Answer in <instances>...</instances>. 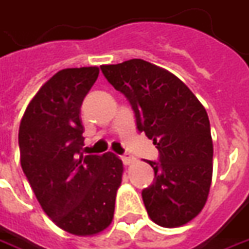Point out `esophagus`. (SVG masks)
I'll return each mask as SVG.
<instances>
[{"instance_id": "obj_1", "label": "esophagus", "mask_w": 249, "mask_h": 249, "mask_svg": "<svg viewBox=\"0 0 249 249\" xmlns=\"http://www.w3.org/2000/svg\"><path fill=\"white\" fill-rule=\"evenodd\" d=\"M121 160L124 162V165H132V163L135 162V158L132 157L131 154H124V155L121 157Z\"/></svg>"}]
</instances>
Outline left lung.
Wrapping results in <instances>:
<instances>
[{
  "instance_id": "left-lung-1",
  "label": "left lung",
  "mask_w": 249,
  "mask_h": 249,
  "mask_svg": "<svg viewBox=\"0 0 249 249\" xmlns=\"http://www.w3.org/2000/svg\"><path fill=\"white\" fill-rule=\"evenodd\" d=\"M101 69L129 101L139 131L160 151V162L147 160L155 173L153 185L142 192L148 217L163 228L188 224L207 202L213 178L207 111L178 77L144 60Z\"/></svg>"
}]
</instances>
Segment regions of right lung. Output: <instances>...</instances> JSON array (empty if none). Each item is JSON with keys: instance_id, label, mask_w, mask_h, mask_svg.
I'll return each mask as SVG.
<instances>
[{"instance_id": "right-lung-1", "label": "right lung", "mask_w": 249, "mask_h": 249, "mask_svg": "<svg viewBox=\"0 0 249 249\" xmlns=\"http://www.w3.org/2000/svg\"><path fill=\"white\" fill-rule=\"evenodd\" d=\"M99 68H68L28 103L18 128L20 163L47 217L62 231L94 236L113 221L123 180L117 155H84L80 107Z\"/></svg>"}]
</instances>
